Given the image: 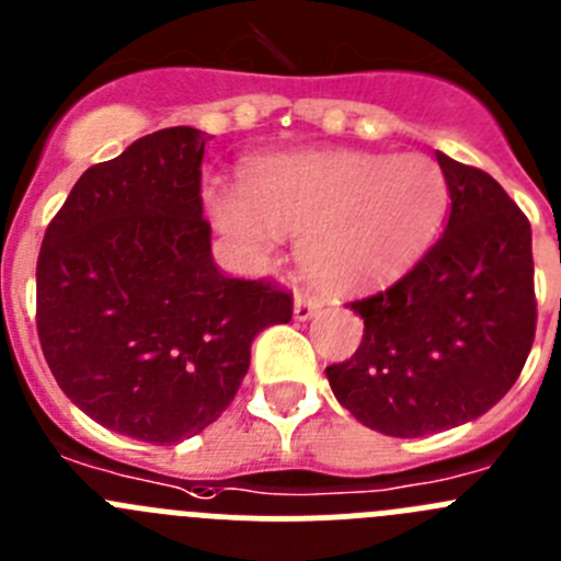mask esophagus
Wrapping results in <instances>:
<instances>
[{
  "label": "esophagus",
  "instance_id": "esophagus-1",
  "mask_svg": "<svg viewBox=\"0 0 561 561\" xmlns=\"http://www.w3.org/2000/svg\"><path fill=\"white\" fill-rule=\"evenodd\" d=\"M322 308V302L317 300L314 295H308V291H300L295 300V317L297 320H311V317L317 314Z\"/></svg>",
  "mask_w": 561,
  "mask_h": 561
}]
</instances>
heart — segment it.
<instances>
[{"instance_id":"b5f03b06","label":"heart","mask_w":561,"mask_h":561,"mask_svg":"<svg viewBox=\"0 0 561 561\" xmlns=\"http://www.w3.org/2000/svg\"><path fill=\"white\" fill-rule=\"evenodd\" d=\"M217 222L264 247L272 230L302 236V264L336 289L381 284L428 250L448 210V180L425 156L302 152L259 163L241 197L214 194Z\"/></svg>"}]
</instances>
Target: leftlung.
Here are the masks:
<instances>
[{
  "mask_svg": "<svg viewBox=\"0 0 561 561\" xmlns=\"http://www.w3.org/2000/svg\"><path fill=\"white\" fill-rule=\"evenodd\" d=\"M436 161L450 192L445 233L400 280L351 302L362 344L325 369L358 423L400 439L490 411L537 331L531 222L484 169Z\"/></svg>",
  "mask_w": 561,
  "mask_h": 561,
  "instance_id": "1",
  "label": "left lung"
}]
</instances>
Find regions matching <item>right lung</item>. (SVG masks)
<instances>
[{
  "instance_id": "1",
  "label": "right lung",
  "mask_w": 561,
  "mask_h": 561,
  "mask_svg": "<svg viewBox=\"0 0 561 561\" xmlns=\"http://www.w3.org/2000/svg\"><path fill=\"white\" fill-rule=\"evenodd\" d=\"M205 141L167 127L85 169L35 266V325L58 387L152 445L208 428L239 392L253 339L295 308L280 284L225 275L210 255Z\"/></svg>"
}]
</instances>
